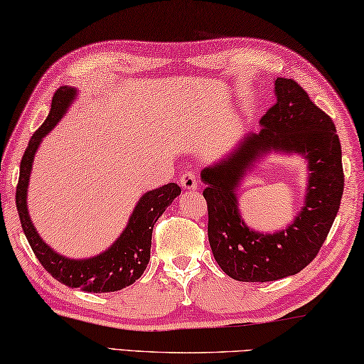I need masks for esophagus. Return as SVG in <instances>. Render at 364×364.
Returning <instances> with one entry per match:
<instances>
[{
	"instance_id": "esophagus-1",
	"label": "esophagus",
	"mask_w": 364,
	"mask_h": 364,
	"mask_svg": "<svg viewBox=\"0 0 364 364\" xmlns=\"http://www.w3.org/2000/svg\"><path fill=\"white\" fill-rule=\"evenodd\" d=\"M181 187L186 188V190H195L196 186H198V178H196V174L192 171H187L183 172L182 177H181Z\"/></svg>"
}]
</instances>
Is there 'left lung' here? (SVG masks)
I'll list each match as a JSON object with an SVG mask.
<instances>
[{"instance_id": "1", "label": "left lung", "mask_w": 364, "mask_h": 364, "mask_svg": "<svg viewBox=\"0 0 364 364\" xmlns=\"http://www.w3.org/2000/svg\"><path fill=\"white\" fill-rule=\"evenodd\" d=\"M276 105L232 151L201 171L208 203V238L214 259L240 282H269L306 267L333 224L343 193L342 148L332 119L291 79H274ZM269 152L296 154L307 161L304 206L276 232L255 231L237 210L236 188Z\"/></svg>"}]
</instances>
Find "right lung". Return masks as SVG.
I'll return each instance as SVG.
<instances>
[{
  "label": "right lung",
  "mask_w": 364,
  "mask_h": 364,
  "mask_svg": "<svg viewBox=\"0 0 364 364\" xmlns=\"http://www.w3.org/2000/svg\"><path fill=\"white\" fill-rule=\"evenodd\" d=\"M79 97L75 87H59L51 100L50 114L40 129L32 135L21 161L19 183L16 188V206L19 213L22 230L41 266L64 285L93 294L122 290L141 277L150 261L151 234L154 223L172 201L181 195L177 183H168L143 193L130 214L126 229L121 232L112 245L90 258H69L53 250L35 229L27 208V192L31 182L35 154L45 136L56 127L70 106Z\"/></svg>",
  "instance_id": "right-lung-1"
}]
</instances>
